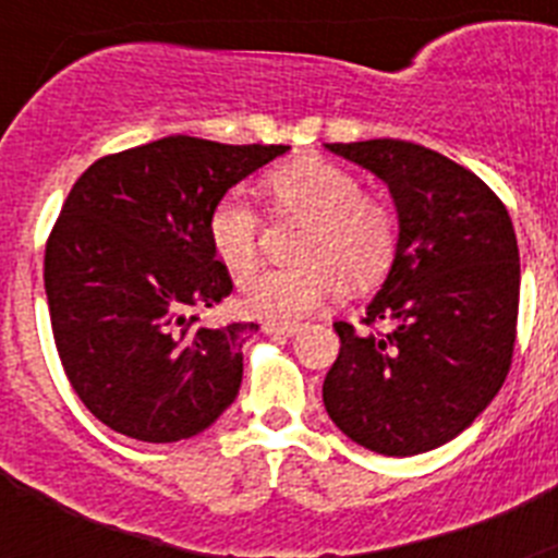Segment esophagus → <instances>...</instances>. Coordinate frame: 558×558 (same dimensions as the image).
<instances>
[{
  "instance_id": "34e87169",
  "label": "esophagus",
  "mask_w": 558,
  "mask_h": 558,
  "mask_svg": "<svg viewBox=\"0 0 558 558\" xmlns=\"http://www.w3.org/2000/svg\"><path fill=\"white\" fill-rule=\"evenodd\" d=\"M265 327H268L270 332H276V335H293V332H299V327H302V324H295V322H268V324H265Z\"/></svg>"
}]
</instances>
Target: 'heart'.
I'll list each match as a JSON object with an SVG mask.
<instances>
[{"mask_svg":"<svg viewBox=\"0 0 558 558\" xmlns=\"http://www.w3.org/2000/svg\"><path fill=\"white\" fill-rule=\"evenodd\" d=\"M270 209L304 218L295 256L284 268H263L240 284L245 313L270 322H299L338 290L340 276L354 288L377 282L393 263L397 215L383 198L366 195L354 172L324 159H299L265 175ZM263 209L243 190L223 192L209 209V243L226 268H254L263 236Z\"/></svg>","mask_w":558,"mask_h":558,"instance_id":"obj_1","label":"heart"}]
</instances>
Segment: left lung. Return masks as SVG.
<instances>
[{"label":"left lung","instance_id":"8db88e82","mask_svg":"<svg viewBox=\"0 0 558 558\" xmlns=\"http://www.w3.org/2000/svg\"><path fill=\"white\" fill-rule=\"evenodd\" d=\"M327 150L386 181L399 243L363 327L335 322L340 352L324 379V405L352 441L379 456L436 450L486 411L511 368L514 226L475 172L430 147L368 140Z\"/></svg>","mask_w":558,"mask_h":558}]
</instances>
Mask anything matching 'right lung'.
<instances>
[{
	"instance_id": "add662e5",
	"label": "right lung",
	"mask_w": 558,
	"mask_h": 558,
	"mask_svg": "<svg viewBox=\"0 0 558 558\" xmlns=\"http://www.w3.org/2000/svg\"><path fill=\"white\" fill-rule=\"evenodd\" d=\"M284 150L179 133L102 156L75 181L47 236L44 288L63 372L102 425L167 445L234 402L256 324L209 329L195 315L234 288L206 220Z\"/></svg>"
}]
</instances>
